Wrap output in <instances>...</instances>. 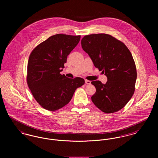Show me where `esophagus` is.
<instances>
[{
  "label": "esophagus",
  "instance_id": "1",
  "mask_svg": "<svg viewBox=\"0 0 158 158\" xmlns=\"http://www.w3.org/2000/svg\"><path fill=\"white\" fill-rule=\"evenodd\" d=\"M85 83L87 84V85H90V81H88V80H85Z\"/></svg>",
  "mask_w": 158,
  "mask_h": 158
}]
</instances>
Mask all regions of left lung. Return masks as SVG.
<instances>
[{
  "instance_id": "1",
  "label": "left lung",
  "mask_w": 158,
  "mask_h": 158,
  "mask_svg": "<svg viewBox=\"0 0 158 158\" xmlns=\"http://www.w3.org/2000/svg\"><path fill=\"white\" fill-rule=\"evenodd\" d=\"M81 44L95 68L105 73L108 79L105 84L91 82L96 88L92 101L104 113L117 112L127 104L135 90L137 71L131 53L122 41L106 34L85 35Z\"/></svg>"
}]
</instances>
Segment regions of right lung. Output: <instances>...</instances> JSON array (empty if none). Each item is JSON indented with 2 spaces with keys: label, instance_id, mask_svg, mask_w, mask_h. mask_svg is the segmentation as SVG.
<instances>
[{
  "label": "right lung",
  "instance_id": "obj_1",
  "mask_svg": "<svg viewBox=\"0 0 158 158\" xmlns=\"http://www.w3.org/2000/svg\"><path fill=\"white\" fill-rule=\"evenodd\" d=\"M80 39L81 35L56 34L31 53L27 82L34 98L47 110L56 111L67 105L76 89L85 83L81 77L70 79L60 73Z\"/></svg>",
  "mask_w": 158,
  "mask_h": 158
}]
</instances>
